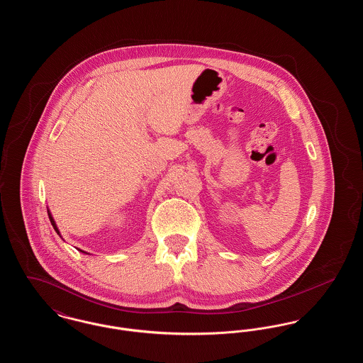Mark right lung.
Instances as JSON below:
<instances>
[{"mask_svg": "<svg viewBox=\"0 0 363 363\" xmlns=\"http://www.w3.org/2000/svg\"><path fill=\"white\" fill-rule=\"evenodd\" d=\"M48 213H49V219H50V222H52V227H54V230H55V233L61 237V234H60V231H58V227L55 225V222H54V219H52V213H50V211L48 209ZM80 250V249H79ZM80 252H83V250H80ZM83 253H86V252H83Z\"/></svg>", "mask_w": 363, "mask_h": 363, "instance_id": "obj_1", "label": "right lung"}]
</instances>
